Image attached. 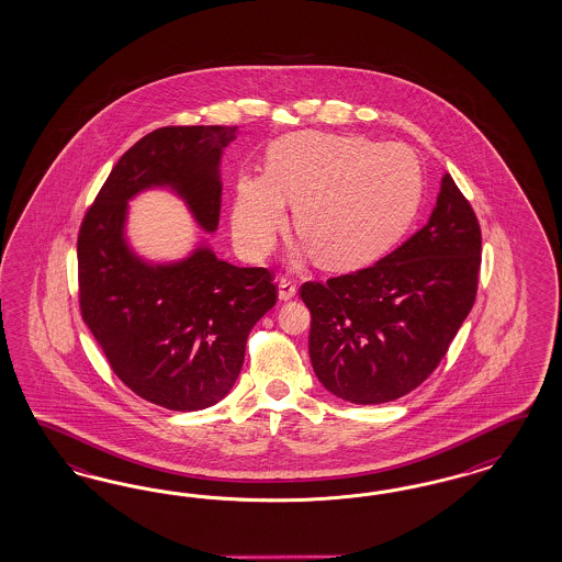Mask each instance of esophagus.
<instances>
[{
  "label": "esophagus",
  "mask_w": 562,
  "mask_h": 562,
  "mask_svg": "<svg viewBox=\"0 0 562 562\" xmlns=\"http://www.w3.org/2000/svg\"><path fill=\"white\" fill-rule=\"evenodd\" d=\"M294 294H296V284L290 278H280L278 280V296H280V301H290V299H294Z\"/></svg>",
  "instance_id": "1"
}]
</instances>
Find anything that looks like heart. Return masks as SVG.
Wrapping results in <instances>:
<instances>
[{
  "mask_svg": "<svg viewBox=\"0 0 562 562\" xmlns=\"http://www.w3.org/2000/svg\"><path fill=\"white\" fill-rule=\"evenodd\" d=\"M420 195V165L400 144L292 134L270 148L266 172L238 177L233 235L245 256H266L286 224L289 202L303 238L296 256L313 251L325 268H357L402 235Z\"/></svg>",
  "mask_w": 562,
  "mask_h": 562,
  "instance_id": "obj_1",
  "label": "heart"
}]
</instances>
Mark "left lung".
<instances>
[{"label": "left lung", "instance_id": "obj_1", "mask_svg": "<svg viewBox=\"0 0 562 562\" xmlns=\"http://www.w3.org/2000/svg\"><path fill=\"white\" fill-rule=\"evenodd\" d=\"M482 235L451 175L425 226L373 266L305 282L308 357L327 392L385 404L432 373L476 301Z\"/></svg>", "mask_w": 562, "mask_h": 562}]
</instances>
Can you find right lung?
I'll list each match as a JSON object with an SVG mask.
<instances>
[{
  "label": "right lung",
  "instance_id": "1",
  "mask_svg": "<svg viewBox=\"0 0 562 562\" xmlns=\"http://www.w3.org/2000/svg\"><path fill=\"white\" fill-rule=\"evenodd\" d=\"M237 127H160L106 177L78 235L82 319L113 373L156 406L177 412L221 402L237 381L251 327L276 305L266 268H238L205 245L154 263L125 237L130 200L175 191L205 233L221 221L222 150Z\"/></svg>",
  "mask_w": 562,
  "mask_h": 562
}]
</instances>
